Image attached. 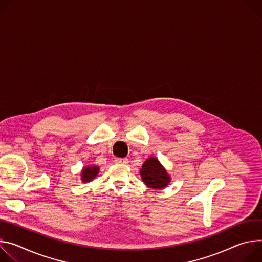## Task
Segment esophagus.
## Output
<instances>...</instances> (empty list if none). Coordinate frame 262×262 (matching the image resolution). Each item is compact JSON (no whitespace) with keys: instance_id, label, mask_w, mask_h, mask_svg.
Listing matches in <instances>:
<instances>
[{"instance_id":"34e87169","label":"esophagus","mask_w":262,"mask_h":262,"mask_svg":"<svg viewBox=\"0 0 262 262\" xmlns=\"http://www.w3.org/2000/svg\"><path fill=\"white\" fill-rule=\"evenodd\" d=\"M115 162L118 164H127L128 163V159L126 158H116Z\"/></svg>"}]
</instances>
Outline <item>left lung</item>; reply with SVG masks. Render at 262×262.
<instances>
[{
	"instance_id": "left-lung-1",
	"label": "left lung",
	"mask_w": 262,
	"mask_h": 262,
	"mask_svg": "<svg viewBox=\"0 0 262 262\" xmlns=\"http://www.w3.org/2000/svg\"><path fill=\"white\" fill-rule=\"evenodd\" d=\"M139 172L143 183L154 189L165 188L171 180L165 167L153 156L146 159L141 165Z\"/></svg>"
}]
</instances>
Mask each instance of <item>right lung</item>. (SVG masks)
<instances>
[{"mask_svg": "<svg viewBox=\"0 0 262 262\" xmlns=\"http://www.w3.org/2000/svg\"><path fill=\"white\" fill-rule=\"evenodd\" d=\"M100 171V166L90 164L83 166V168L80 171V179L83 183H89L92 182L97 176Z\"/></svg>", "mask_w": 262, "mask_h": 262, "instance_id": "1", "label": "right lung"}]
</instances>
